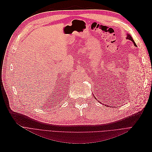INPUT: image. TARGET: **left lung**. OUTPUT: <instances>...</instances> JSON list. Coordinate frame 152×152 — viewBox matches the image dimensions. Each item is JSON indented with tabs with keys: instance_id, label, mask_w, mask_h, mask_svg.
Returning <instances> with one entry per match:
<instances>
[{
	"instance_id": "obj_1",
	"label": "left lung",
	"mask_w": 152,
	"mask_h": 152,
	"mask_svg": "<svg viewBox=\"0 0 152 152\" xmlns=\"http://www.w3.org/2000/svg\"><path fill=\"white\" fill-rule=\"evenodd\" d=\"M127 39H129V40H131L132 41V42H133V44H134V45H135V46H136V43L134 42V40H133L132 39V37L129 35V34H127Z\"/></svg>"
}]
</instances>
